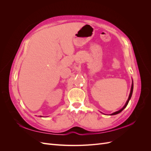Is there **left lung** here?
<instances>
[{"mask_svg": "<svg viewBox=\"0 0 151 151\" xmlns=\"http://www.w3.org/2000/svg\"><path fill=\"white\" fill-rule=\"evenodd\" d=\"M133 88H134V84H133V82H132V87H131V90H130V95H129V98H128V100H127V103H126V104H125V106H123L121 109H120L119 111H116V112H115V113H112L111 114V115H116V114H118V113H120L123 109H124L127 106V104H128V103H129V100L130 99V98H131V96H132V92H133Z\"/></svg>", "mask_w": 151, "mask_h": 151, "instance_id": "1", "label": "left lung"}]
</instances>
